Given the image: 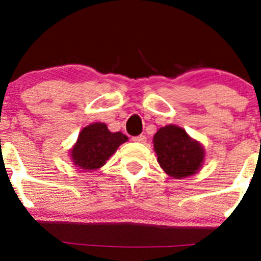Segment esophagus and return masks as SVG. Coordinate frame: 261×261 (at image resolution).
<instances>
[{"mask_svg": "<svg viewBox=\"0 0 261 261\" xmlns=\"http://www.w3.org/2000/svg\"><path fill=\"white\" fill-rule=\"evenodd\" d=\"M132 140L134 142H140V144H145L146 142V137L145 135H138V137H133Z\"/></svg>", "mask_w": 261, "mask_h": 261, "instance_id": "1", "label": "esophagus"}]
</instances>
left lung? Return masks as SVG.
<instances>
[{
	"label": "left lung",
	"mask_w": 261,
	"mask_h": 261,
	"mask_svg": "<svg viewBox=\"0 0 261 261\" xmlns=\"http://www.w3.org/2000/svg\"><path fill=\"white\" fill-rule=\"evenodd\" d=\"M153 146L160 167L176 179L197 173L205 158L201 142L192 139L185 129L176 124L159 128L153 137Z\"/></svg>",
	"instance_id": "left-lung-1"
}]
</instances>
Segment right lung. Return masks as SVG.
<instances>
[{
  "instance_id": "1",
  "label": "right lung",
  "mask_w": 261,
  "mask_h": 261,
  "mask_svg": "<svg viewBox=\"0 0 261 261\" xmlns=\"http://www.w3.org/2000/svg\"><path fill=\"white\" fill-rule=\"evenodd\" d=\"M126 141V135L121 132L112 133L106 123H91L81 130L76 144L70 149V158L82 171L98 170Z\"/></svg>"
}]
</instances>
